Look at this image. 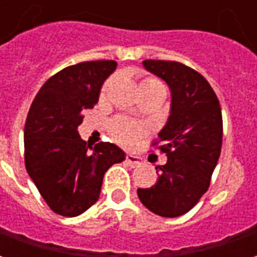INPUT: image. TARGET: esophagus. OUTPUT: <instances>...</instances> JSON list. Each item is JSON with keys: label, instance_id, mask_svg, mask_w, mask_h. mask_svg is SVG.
I'll return each mask as SVG.
<instances>
[{"label": "esophagus", "instance_id": "34e87169", "mask_svg": "<svg viewBox=\"0 0 257 257\" xmlns=\"http://www.w3.org/2000/svg\"><path fill=\"white\" fill-rule=\"evenodd\" d=\"M125 161H126V164H128L129 167L135 168V167H139L140 164L143 162V158L139 156H135V154H128Z\"/></svg>", "mask_w": 257, "mask_h": 257}]
</instances>
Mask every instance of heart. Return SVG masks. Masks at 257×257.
<instances>
[{
	"label": "heart",
	"mask_w": 257,
	"mask_h": 257,
	"mask_svg": "<svg viewBox=\"0 0 257 257\" xmlns=\"http://www.w3.org/2000/svg\"><path fill=\"white\" fill-rule=\"evenodd\" d=\"M112 81L114 78H108L101 85L100 99L106 97L107 92L111 88ZM150 88H162L164 89V85L160 79L154 78V77H146L142 81V90L150 89ZM110 132H111L112 139L117 143L129 147V146H134L138 139L147 132V126L143 122H138V121L129 119L126 117H117L110 123Z\"/></svg>",
	"instance_id": "heart-1"
}]
</instances>
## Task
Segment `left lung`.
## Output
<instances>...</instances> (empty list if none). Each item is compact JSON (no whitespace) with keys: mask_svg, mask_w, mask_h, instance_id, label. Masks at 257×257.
I'll use <instances>...</instances> for the list:
<instances>
[{"mask_svg":"<svg viewBox=\"0 0 257 257\" xmlns=\"http://www.w3.org/2000/svg\"><path fill=\"white\" fill-rule=\"evenodd\" d=\"M172 90V110L153 147L167 154L156 167L158 180L150 189H138L142 204L162 217L187 213L209 189L220 157L223 118L210 84L194 68L172 60L143 62Z\"/></svg>","mask_w":257,"mask_h":257,"instance_id":"8db88e82","label":"left lung"}]
</instances>
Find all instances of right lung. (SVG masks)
Masks as SVG:
<instances>
[{"label": "right lung", "mask_w": 257, "mask_h": 257, "mask_svg": "<svg viewBox=\"0 0 257 257\" xmlns=\"http://www.w3.org/2000/svg\"><path fill=\"white\" fill-rule=\"evenodd\" d=\"M115 67L114 60L68 66L48 79L31 103L25 125V165L58 215L74 217L89 209L99 199L107 169L125 160L115 145L100 142L90 147L77 131Z\"/></svg>", "instance_id": "add662e5"}]
</instances>
